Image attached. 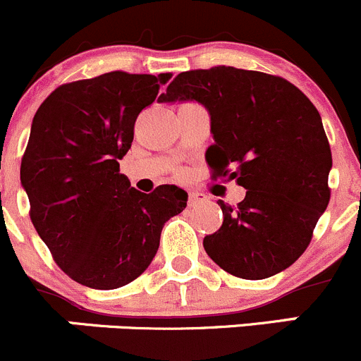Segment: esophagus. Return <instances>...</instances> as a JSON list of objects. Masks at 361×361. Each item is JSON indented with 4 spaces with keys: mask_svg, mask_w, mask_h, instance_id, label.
Returning <instances> with one entry per match:
<instances>
[{
    "mask_svg": "<svg viewBox=\"0 0 361 361\" xmlns=\"http://www.w3.org/2000/svg\"><path fill=\"white\" fill-rule=\"evenodd\" d=\"M207 195L205 192H191V195H189V205L191 207H195V205H200V203H205L207 202Z\"/></svg>",
    "mask_w": 361,
    "mask_h": 361,
    "instance_id": "obj_1",
    "label": "esophagus"
}]
</instances>
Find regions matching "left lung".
Returning a JSON list of instances; mask_svg holds the SVG:
<instances>
[{"mask_svg":"<svg viewBox=\"0 0 361 361\" xmlns=\"http://www.w3.org/2000/svg\"><path fill=\"white\" fill-rule=\"evenodd\" d=\"M196 99L210 114L214 177L247 189L237 207L219 200L223 224L203 238L228 274L258 281L293 265L330 202L331 151L321 116L286 78L233 66L182 71L159 102Z\"/></svg>","mask_w":361,"mask_h":361,"instance_id":"1","label":"left lung"}]
</instances>
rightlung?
Instances as JSON below:
<instances>
[{"label":"right lung","mask_w":361,"mask_h":361,"mask_svg":"<svg viewBox=\"0 0 361 361\" xmlns=\"http://www.w3.org/2000/svg\"><path fill=\"white\" fill-rule=\"evenodd\" d=\"M170 78L117 70L68 82L35 114L20 161L31 223L59 269L84 286L116 290L137 279L188 202L177 185L145 195L119 173L138 114Z\"/></svg>","instance_id":"add662e5"}]
</instances>
